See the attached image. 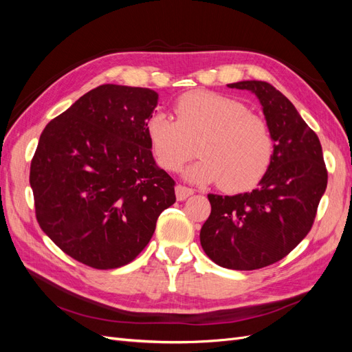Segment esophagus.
<instances>
[{
	"label": "esophagus",
	"mask_w": 352,
	"mask_h": 352,
	"mask_svg": "<svg viewBox=\"0 0 352 352\" xmlns=\"http://www.w3.org/2000/svg\"><path fill=\"white\" fill-rule=\"evenodd\" d=\"M175 190H176V198L179 201H184V199H186L188 197L194 194L192 188H188V186H184V185H177Z\"/></svg>",
	"instance_id": "1"
}]
</instances>
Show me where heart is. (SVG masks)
<instances>
[{"label": "heart", "instance_id": "b5f03b06", "mask_svg": "<svg viewBox=\"0 0 352 352\" xmlns=\"http://www.w3.org/2000/svg\"><path fill=\"white\" fill-rule=\"evenodd\" d=\"M176 120L153 114L145 132L157 164L179 172L197 153L199 162L188 170L194 182H219L228 192H242L267 173L274 153L269 124L247 105L226 95L192 91L173 105Z\"/></svg>", "mask_w": 352, "mask_h": 352}]
</instances>
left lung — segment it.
I'll return each mask as SVG.
<instances>
[{"mask_svg": "<svg viewBox=\"0 0 352 352\" xmlns=\"http://www.w3.org/2000/svg\"><path fill=\"white\" fill-rule=\"evenodd\" d=\"M228 87L257 95L274 153L252 192L208 194L211 212L199 241L208 258L221 267L257 270L286 257L311 230L327 186V170L317 135L280 91L263 80Z\"/></svg>", "mask_w": 352, "mask_h": 352, "instance_id": "left-lung-1", "label": "left lung"}]
</instances>
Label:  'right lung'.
I'll list each match as a JSON object with an SVG mask.
<instances>
[{"mask_svg":"<svg viewBox=\"0 0 352 352\" xmlns=\"http://www.w3.org/2000/svg\"><path fill=\"white\" fill-rule=\"evenodd\" d=\"M157 100L148 88L101 85L41 133L29 175L36 220L92 269L133 261L176 201L175 180L155 164L145 132Z\"/></svg>","mask_w":352,"mask_h":352,"instance_id":"add662e5","label":"right lung"}]
</instances>
